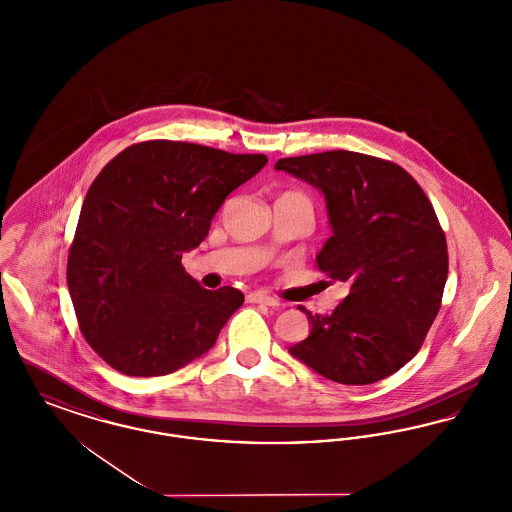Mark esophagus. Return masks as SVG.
<instances>
[{"instance_id": "1", "label": "esophagus", "mask_w": 512, "mask_h": 512, "mask_svg": "<svg viewBox=\"0 0 512 512\" xmlns=\"http://www.w3.org/2000/svg\"><path fill=\"white\" fill-rule=\"evenodd\" d=\"M247 303H261V305H268V307H278L280 303L270 297L267 292H251L247 295Z\"/></svg>"}]
</instances>
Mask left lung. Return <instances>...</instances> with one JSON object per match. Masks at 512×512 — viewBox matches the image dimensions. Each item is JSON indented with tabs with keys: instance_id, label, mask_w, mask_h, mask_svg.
<instances>
[{
	"instance_id": "left-lung-1",
	"label": "left lung",
	"mask_w": 512,
	"mask_h": 512,
	"mask_svg": "<svg viewBox=\"0 0 512 512\" xmlns=\"http://www.w3.org/2000/svg\"><path fill=\"white\" fill-rule=\"evenodd\" d=\"M274 169L324 195L332 236L317 268L349 286L330 315L299 307L311 334L290 353L345 386L388 378L418 353L441 307L449 261L430 199L399 165L355 151L286 157Z\"/></svg>"
}]
</instances>
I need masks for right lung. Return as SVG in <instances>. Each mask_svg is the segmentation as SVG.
<instances>
[{
	"instance_id": "1",
	"label": "right lung",
	"mask_w": 512,
	"mask_h": 512,
	"mask_svg": "<svg viewBox=\"0 0 512 512\" xmlns=\"http://www.w3.org/2000/svg\"><path fill=\"white\" fill-rule=\"evenodd\" d=\"M151 140L111 159L84 197L67 261L82 336L126 376H163L205 355L244 293L199 286L182 253L201 244L226 195L267 165Z\"/></svg>"
}]
</instances>
